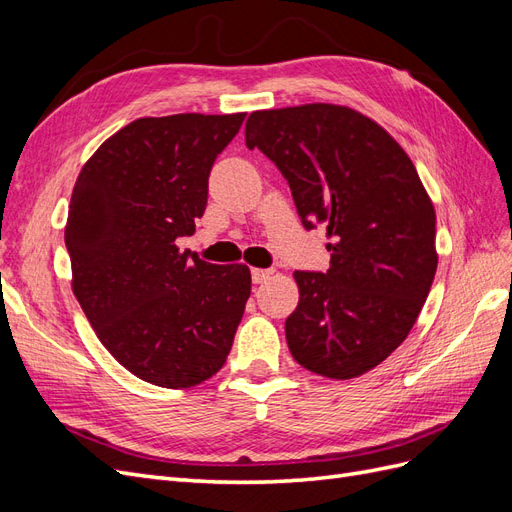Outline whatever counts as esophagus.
<instances>
[{
    "instance_id": "1",
    "label": "esophagus",
    "mask_w": 512,
    "mask_h": 512,
    "mask_svg": "<svg viewBox=\"0 0 512 512\" xmlns=\"http://www.w3.org/2000/svg\"><path fill=\"white\" fill-rule=\"evenodd\" d=\"M271 275H273V269H252V282L262 284V282H267Z\"/></svg>"
}]
</instances>
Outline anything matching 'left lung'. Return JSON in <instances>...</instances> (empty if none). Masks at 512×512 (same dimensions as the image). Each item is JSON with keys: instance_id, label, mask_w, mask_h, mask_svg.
<instances>
[{"instance_id": "obj_1", "label": "left lung", "mask_w": 512, "mask_h": 512, "mask_svg": "<svg viewBox=\"0 0 512 512\" xmlns=\"http://www.w3.org/2000/svg\"><path fill=\"white\" fill-rule=\"evenodd\" d=\"M245 145L280 168L303 226L324 224L333 239L327 271H294L290 354L324 378L365 374L408 337L438 269L436 211L412 160L337 104L256 111Z\"/></svg>"}]
</instances>
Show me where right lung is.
<instances>
[{"instance_id": "right-lung-1", "label": "right lung", "mask_w": 512, "mask_h": 512, "mask_svg": "<svg viewBox=\"0 0 512 512\" xmlns=\"http://www.w3.org/2000/svg\"><path fill=\"white\" fill-rule=\"evenodd\" d=\"M243 119H136L100 145L74 183L66 224L74 297L104 348L164 389L218 374L250 299L245 265H211L175 245L194 235L211 166Z\"/></svg>"}]
</instances>
